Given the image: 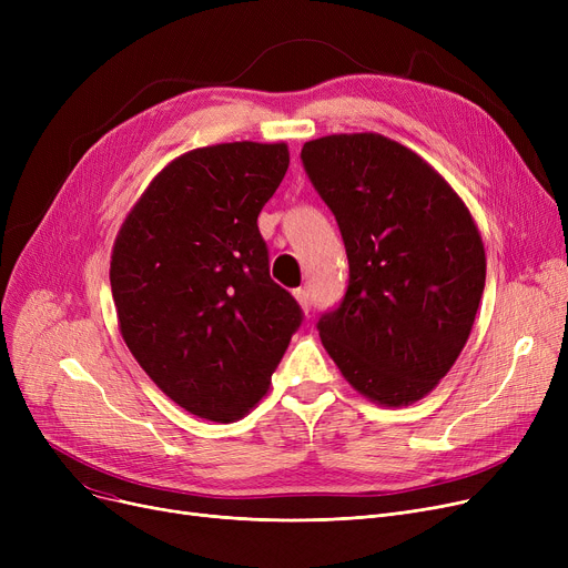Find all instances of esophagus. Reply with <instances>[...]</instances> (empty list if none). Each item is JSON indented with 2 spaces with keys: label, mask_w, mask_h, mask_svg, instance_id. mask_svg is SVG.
I'll use <instances>...</instances> for the list:
<instances>
[{
  "label": "esophagus",
  "mask_w": 568,
  "mask_h": 568,
  "mask_svg": "<svg viewBox=\"0 0 568 568\" xmlns=\"http://www.w3.org/2000/svg\"><path fill=\"white\" fill-rule=\"evenodd\" d=\"M294 296H296V302H300V306L308 313V308H311V292L306 287H300V290H294Z\"/></svg>",
  "instance_id": "obj_1"
}]
</instances>
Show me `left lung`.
Listing matches in <instances>:
<instances>
[{
    "label": "left lung",
    "mask_w": 568,
    "mask_h": 568,
    "mask_svg": "<svg viewBox=\"0 0 568 568\" xmlns=\"http://www.w3.org/2000/svg\"><path fill=\"white\" fill-rule=\"evenodd\" d=\"M302 161L349 262L341 306L317 322L322 345L373 403L422 400L456 364L486 285L469 209L422 156L379 133L311 140Z\"/></svg>",
    "instance_id": "1"
}]
</instances>
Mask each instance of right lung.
Wrapping results in <instances>:
<instances>
[{"mask_svg": "<svg viewBox=\"0 0 568 568\" xmlns=\"http://www.w3.org/2000/svg\"><path fill=\"white\" fill-rule=\"evenodd\" d=\"M285 142H225L165 165L119 230L110 287L142 371L179 407L230 424L260 403L304 313L268 276L257 216Z\"/></svg>", "mask_w": 568, "mask_h": 568, "instance_id": "obj_1", "label": "right lung"}]
</instances>
